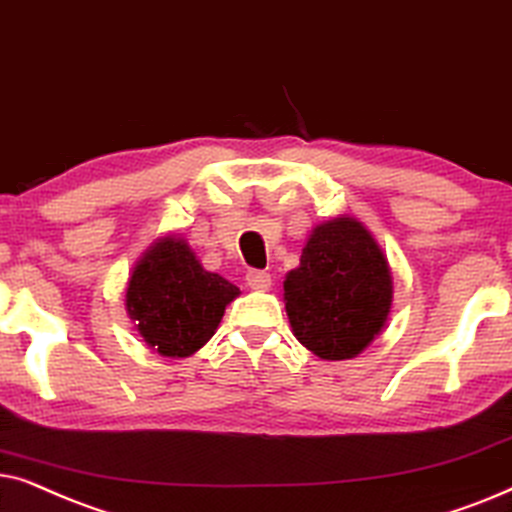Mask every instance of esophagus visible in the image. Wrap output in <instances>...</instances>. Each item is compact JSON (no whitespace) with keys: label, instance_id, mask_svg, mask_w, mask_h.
Wrapping results in <instances>:
<instances>
[{"label":"esophagus","instance_id":"obj_1","mask_svg":"<svg viewBox=\"0 0 512 512\" xmlns=\"http://www.w3.org/2000/svg\"><path fill=\"white\" fill-rule=\"evenodd\" d=\"M245 281H248L252 290H269L271 288V276L262 269H250L248 274H245Z\"/></svg>","mask_w":512,"mask_h":512}]
</instances>
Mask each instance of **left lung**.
Masks as SVG:
<instances>
[{
  "label": "left lung",
  "instance_id": "obj_1",
  "mask_svg": "<svg viewBox=\"0 0 512 512\" xmlns=\"http://www.w3.org/2000/svg\"><path fill=\"white\" fill-rule=\"evenodd\" d=\"M283 290L292 332L325 360L358 356L381 332L393 299L384 252L351 217L313 229Z\"/></svg>",
  "mask_w": 512,
  "mask_h": 512
}]
</instances>
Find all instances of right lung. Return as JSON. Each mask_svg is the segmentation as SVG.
Returning <instances> with one entry per match:
<instances>
[{
	"instance_id": "1",
	"label": "right lung",
	"mask_w": 512,
	"mask_h": 512,
	"mask_svg": "<svg viewBox=\"0 0 512 512\" xmlns=\"http://www.w3.org/2000/svg\"><path fill=\"white\" fill-rule=\"evenodd\" d=\"M238 288L210 274L180 238H163L133 269L126 290L128 316L154 351L185 358L199 351Z\"/></svg>"
}]
</instances>
